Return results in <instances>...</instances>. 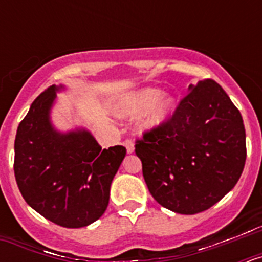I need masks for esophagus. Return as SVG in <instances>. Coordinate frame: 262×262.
Returning <instances> with one entry per match:
<instances>
[{
	"mask_svg": "<svg viewBox=\"0 0 262 262\" xmlns=\"http://www.w3.org/2000/svg\"><path fill=\"white\" fill-rule=\"evenodd\" d=\"M123 145L126 147L127 154H133L134 149H135V148H134V142L131 140V139H126V140L123 142Z\"/></svg>",
	"mask_w": 262,
	"mask_h": 262,
	"instance_id": "esophagus-1",
	"label": "esophagus"
}]
</instances>
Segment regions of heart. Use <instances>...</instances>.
<instances>
[{
  "instance_id": "heart-1",
  "label": "heart",
  "mask_w": 262,
  "mask_h": 262,
  "mask_svg": "<svg viewBox=\"0 0 262 262\" xmlns=\"http://www.w3.org/2000/svg\"><path fill=\"white\" fill-rule=\"evenodd\" d=\"M173 108L172 97L161 96L159 89L145 88L126 94L118 103L117 110L122 115H135L145 110L139 123L143 129H154L165 123L172 115Z\"/></svg>"
}]
</instances>
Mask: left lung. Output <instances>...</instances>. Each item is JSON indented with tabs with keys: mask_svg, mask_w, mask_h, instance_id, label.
<instances>
[{
	"mask_svg": "<svg viewBox=\"0 0 262 262\" xmlns=\"http://www.w3.org/2000/svg\"><path fill=\"white\" fill-rule=\"evenodd\" d=\"M174 113L136 139L148 190L160 205L193 215L209 210L239 181L247 157L240 111L221 85H190Z\"/></svg>",
	"mask_w": 262,
	"mask_h": 262,
	"instance_id": "1",
	"label": "left lung"
}]
</instances>
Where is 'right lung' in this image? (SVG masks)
<instances>
[{
    "instance_id": "1",
    "label": "right lung",
    "mask_w": 262,
    "mask_h": 262,
    "mask_svg": "<svg viewBox=\"0 0 262 262\" xmlns=\"http://www.w3.org/2000/svg\"><path fill=\"white\" fill-rule=\"evenodd\" d=\"M60 88L52 85L39 94L18 126L14 174L20 194L36 212L57 226L80 228L107 209L111 181L126 148L102 149L85 129L57 133L50 108Z\"/></svg>"
}]
</instances>
